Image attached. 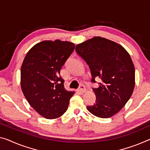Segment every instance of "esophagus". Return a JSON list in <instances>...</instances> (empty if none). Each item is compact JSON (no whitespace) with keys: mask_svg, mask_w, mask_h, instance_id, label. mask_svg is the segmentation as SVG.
Segmentation results:
<instances>
[{"mask_svg":"<svg viewBox=\"0 0 150 150\" xmlns=\"http://www.w3.org/2000/svg\"><path fill=\"white\" fill-rule=\"evenodd\" d=\"M78 91H79L80 93H84L85 91H86V88H85V87H84V85L80 84V86H79V88H78Z\"/></svg>","mask_w":150,"mask_h":150,"instance_id":"obj_1","label":"esophagus"}]
</instances>
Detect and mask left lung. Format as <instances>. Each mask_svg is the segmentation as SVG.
Returning <instances> with one entry per match:
<instances>
[{
    "mask_svg": "<svg viewBox=\"0 0 150 150\" xmlns=\"http://www.w3.org/2000/svg\"><path fill=\"white\" fill-rule=\"evenodd\" d=\"M75 50L88 65L91 81L100 80L93 88L95 103L87 109L100 118L111 117L125 105L134 90L135 67L130 55L120 44L101 37L78 44Z\"/></svg>",
    "mask_w": 150,
    "mask_h": 150,
    "instance_id": "left-lung-1",
    "label": "left lung"
}]
</instances>
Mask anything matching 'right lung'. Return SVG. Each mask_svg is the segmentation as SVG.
Returning a JSON list of instances; mask_svg holds the SVG:
<instances>
[{
  "mask_svg": "<svg viewBox=\"0 0 150 150\" xmlns=\"http://www.w3.org/2000/svg\"><path fill=\"white\" fill-rule=\"evenodd\" d=\"M75 47L72 42L45 40L32 47L21 68V86L31 107L48 119L61 117L74 92L66 91L59 76L62 66Z\"/></svg>",
  "mask_w": 150,
  "mask_h": 150,
  "instance_id": "add662e5",
  "label": "right lung"
}]
</instances>
